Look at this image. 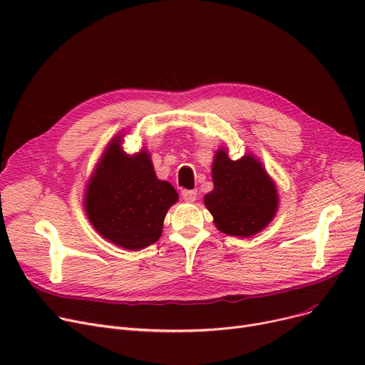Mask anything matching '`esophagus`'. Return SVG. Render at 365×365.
<instances>
[{"label": "esophagus", "instance_id": "esophagus-1", "mask_svg": "<svg viewBox=\"0 0 365 365\" xmlns=\"http://www.w3.org/2000/svg\"><path fill=\"white\" fill-rule=\"evenodd\" d=\"M182 198L186 201V202H194L197 200V190L192 189V190H182Z\"/></svg>", "mask_w": 365, "mask_h": 365}]
</instances>
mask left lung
<instances>
[{"label": "left lung", "mask_w": 365, "mask_h": 365, "mask_svg": "<svg viewBox=\"0 0 365 365\" xmlns=\"http://www.w3.org/2000/svg\"><path fill=\"white\" fill-rule=\"evenodd\" d=\"M213 190L204 197L220 232L250 238L269 225L278 212V189L253 153L234 161L217 149L212 165Z\"/></svg>", "instance_id": "obj_1"}]
</instances>
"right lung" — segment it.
I'll return each mask as SVG.
<instances>
[{"instance_id":"1","label":"right lung","mask_w":365,"mask_h":365,"mask_svg":"<svg viewBox=\"0 0 365 365\" xmlns=\"http://www.w3.org/2000/svg\"><path fill=\"white\" fill-rule=\"evenodd\" d=\"M123 134L106 145L84 192V210L101 237L125 250H142L163 234L168 208L179 195L160 180L146 148L128 155Z\"/></svg>"}]
</instances>
